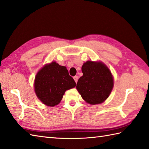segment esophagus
<instances>
[{"instance_id":"1","label":"esophagus","mask_w":149,"mask_h":149,"mask_svg":"<svg viewBox=\"0 0 149 149\" xmlns=\"http://www.w3.org/2000/svg\"><path fill=\"white\" fill-rule=\"evenodd\" d=\"M78 78H79V77L77 76V75H75V76H74V81H75V83H77V81H78Z\"/></svg>"}]
</instances>
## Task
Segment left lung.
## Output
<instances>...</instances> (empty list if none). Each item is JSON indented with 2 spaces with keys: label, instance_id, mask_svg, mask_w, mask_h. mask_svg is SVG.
Returning a JSON list of instances; mask_svg holds the SVG:
<instances>
[{
  "label": "left lung",
  "instance_id": "left-lung-1",
  "mask_svg": "<svg viewBox=\"0 0 149 149\" xmlns=\"http://www.w3.org/2000/svg\"><path fill=\"white\" fill-rule=\"evenodd\" d=\"M83 75L77 81L76 88L82 98L90 104L103 102L113 87V79L109 68L101 62L88 61L82 66Z\"/></svg>",
  "mask_w": 149,
  "mask_h": 149
}]
</instances>
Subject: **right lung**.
Instances as JSON below:
<instances>
[{"label": "right lung", "mask_w": 149, "mask_h": 149, "mask_svg": "<svg viewBox=\"0 0 149 149\" xmlns=\"http://www.w3.org/2000/svg\"><path fill=\"white\" fill-rule=\"evenodd\" d=\"M76 86L65 66L55 61L46 65L38 72L34 89L38 99L48 106H55L61 100L65 91Z\"/></svg>", "instance_id": "obj_1"}]
</instances>
